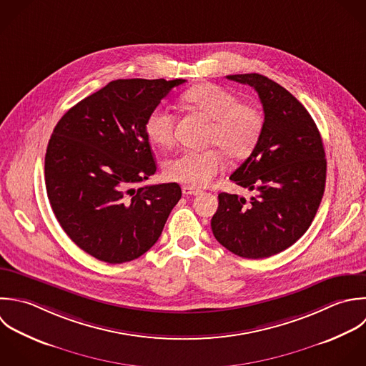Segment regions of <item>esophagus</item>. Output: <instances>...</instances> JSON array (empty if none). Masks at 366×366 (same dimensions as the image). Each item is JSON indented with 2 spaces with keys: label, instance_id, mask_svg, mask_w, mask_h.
Returning a JSON list of instances; mask_svg holds the SVG:
<instances>
[{
  "label": "esophagus",
  "instance_id": "obj_1",
  "mask_svg": "<svg viewBox=\"0 0 366 366\" xmlns=\"http://www.w3.org/2000/svg\"><path fill=\"white\" fill-rule=\"evenodd\" d=\"M182 194L184 195H192V197H198V195H201L202 194V191L201 189H197V188H194V187H184L182 188Z\"/></svg>",
  "mask_w": 366,
  "mask_h": 366
}]
</instances>
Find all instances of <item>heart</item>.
Masks as SVG:
<instances>
[{
    "mask_svg": "<svg viewBox=\"0 0 366 366\" xmlns=\"http://www.w3.org/2000/svg\"><path fill=\"white\" fill-rule=\"evenodd\" d=\"M182 99L214 121L209 145L221 148L234 159L247 158L254 151L264 129L262 112L255 105L241 102L238 95L215 84L192 86ZM175 112L167 105H158L147 115L145 132L151 142L168 147L175 138ZM224 168L219 149H184L167 161L165 174L172 181L199 188L208 185Z\"/></svg>",
    "mask_w": 366,
    "mask_h": 366,
    "instance_id": "heart-1",
    "label": "heart"
}]
</instances>
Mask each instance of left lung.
I'll list each match as a JSON object with an SVG mask.
<instances>
[{"instance_id":"left-lung-1","label":"left lung","mask_w":366,"mask_h":366,"mask_svg":"<svg viewBox=\"0 0 366 366\" xmlns=\"http://www.w3.org/2000/svg\"><path fill=\"white\" fill-rule=\"evenodd\" d=\"M227 78L254 86L264 108L261 138L229 177L258 194L247 201L221 192L211 228L232 254L268 258L295 244L317 215L327 179L324 144L310 112L284 86L261 74Z\"/></svg>"}]
</instances>
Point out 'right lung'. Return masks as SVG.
<instances>
[{
	"label": "right lung",
	"instance_id": "right-lung-1",
	"mask_svg": "<svg viewBox=\"0 0 366 366\" xmlns=\"http://www.w3.org/2000/svg\"><path fill=\"white\" fill-rule=\"evenodd\" d=\"M185 79H115L55 125L45 154L46 195L65 234L91 257L122 264L161 237L181 199L177 182L135 185L157 171L145 119Z\"/></svg>",
	"mask_w": 366,
	"mask_h": 366
}]
</instances>
